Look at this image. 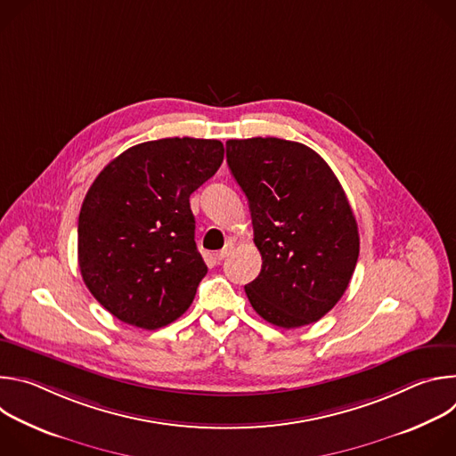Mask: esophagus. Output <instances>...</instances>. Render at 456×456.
<instances>
[{
	"mask_svg": "<svg viewBox=\"0 0 456 456\" xmlns=\"http://www.w3.org/2000/svg\"><path fill=\"white\" fill-rule=\"evenodd\" d=\"M232 248H234V243H232V241H227V243H225V247L215 254V257L218 259V262H222L224 257H227V256L231 254V250H232Z\"/></svg>",
	"mask_w": 456,
	"mask_h": 456,
	"instance_id": "obj_1",
	"label": "esophagus"
}]
</instances>
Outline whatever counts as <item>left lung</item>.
Segmentation results:
<instances>
[{
	"mask_svg": "<svg viewBox=\"0 0 456 456\" xmlns=\"http://www.w3.org/2000/svg\"><path fill=\"white\" fill-rule=\"evenodd\" d=\"M225 148L264 259L245 285L252 308L280 329L319 321L343 297L359 257L357 222L338 176L299 142L254 137Z\"/></svg>",
	"mask_w": 456,
	"mask_h": 456,
	"instance_id": "left-lung-1",
	"label": "left lung"
}]
</instances>
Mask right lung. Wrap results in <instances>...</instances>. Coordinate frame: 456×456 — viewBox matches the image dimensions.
Listing matches in <instances>:
<instances>
[{"label": "right lung", "mask_w": 456, "mask_h": 456, "mask_svg": "<svg viewBox=\"0 0 456 456\" xmlns=\"http://www.w3.org/2000/svg\"><path fill=\"white\" fill-rule=\"evenodd\" d=\"M222 162L220 141L160 139L126 150L94 180L79 213V269L117 319L157 330L189 308L208 274L189 197Z\"/></svg>", "instance_id": "1"}]
</instances>
